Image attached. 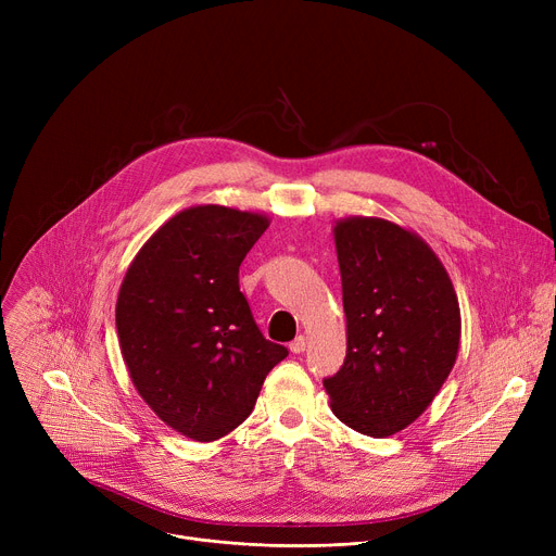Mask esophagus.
I'll use <instances>...</instances> for the list:
<instances>
[{
	"instance_id": "1",
	"label": "esophagus",
	"mask_w": 556,
	"mask_h": 556,
	"mask_svg": "<svg viewBox=\"0 0 556 556\" xmlns=\"http://www.w3.org/2000/svg\"><path fill=\"white\" fill-rule=\"evenodd\" d=\"M306 349V338L304 336H298L293 342H290V352L293 354H302Z\"/></svg>"
}]
</instances>
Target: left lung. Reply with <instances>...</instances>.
<instances>
[{"label":"left lung","mask_w":556,"mask_h":556,"mask_svg":"<svg viewBox=\"0 0 556 556\" xmlns=\"http://www.w3.org/2000/svg\"><path fill=\"white\" fill-rule=\"evenodd\" d=\"M346 358L325 381L333 415L367 437L415 424L457 361L462 315L444 263L417 231L376 216L336 220Z\"/></svg>","instance_id":"8db88e82"}]
</instances>
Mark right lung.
Listing matches in <instances>:
<instances>
[{
    "label": "right lung",
    "mask_w": 556,
    "mask_h": 556,
    "mask_svg": "<svg viewBox=\"0 0 556 556\" xmlns=\"http://www.w3.org/2000/svg\"><path fill=\"white\" fill-rule=\"evenodd\" d=\"M268 225L261 212L195 204L157 227L124 275L114 313L130 381L193 442L243 424L288 356L261 336L239 288V266Z\"/></svg>",
    "instance_id": "1"
}]
</instances>
